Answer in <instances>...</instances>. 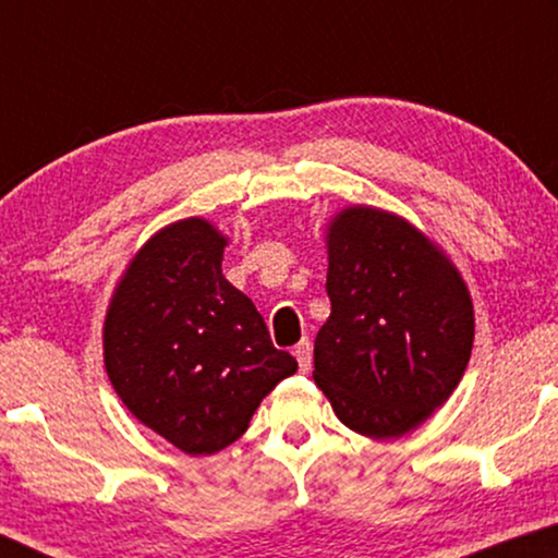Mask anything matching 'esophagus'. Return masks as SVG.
<instances>
[{
    "mask_svg": "<svg viewBox=\"0 0 558 558\" xmlns=\"http://www.w3.org/2000/svg\"><path fill=\"white\" fill-rule=\"evenodd\" d=\"M294 357H296V363H300L302 373H307L312 368V345H310L307 338H304L300 345L294 348Z\"/></svg>",
    "mask_w": 558,
    "mask_h": 558,
    "instance_id": "esophagus-1",
    "label": "esophagus"
}]
</instances>
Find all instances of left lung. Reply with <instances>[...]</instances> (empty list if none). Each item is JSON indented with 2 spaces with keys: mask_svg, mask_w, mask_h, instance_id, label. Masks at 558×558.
Returning a JSON list of instances; mask_svg holds the SVG:
<instances>
[{
  "mask_svg": "<svg viewBox=\"0 0 558 558\" xmlns=\"http://www.w3.org/2000/svg\"><path fill=\"white\" fill-rule=\"evenodd\" d=\"M325 243L332 310L312 378L348 429L403 437L464 376L475 340L470 289L452 258L391 210L348 205Z\"/></svg>",
  "mask_w": 558,
  "mask_h": 558,
  "instance_id": "obj_1",
  "label": "left lung"
}]
</instances>
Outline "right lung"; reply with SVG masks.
Here are the masks:
<instances>
[{
    "mask_svg": "<svg viewBox=\"0 0 558 558\" xmlns=\"http://www.w3.org/2000/svg\"><path fill=\"white\" fill-rule=\"evenodd\" d=\"M228 235L205 218L159 228L132 256L104 319V365L121 403L185 454H216L296 361L223 277Z\"/></svg>",
    "mask_w": 558,
    "mask_h": 558,
    "instance_id": "add662e5",
    "label": "right lung"
}]
</instances>
